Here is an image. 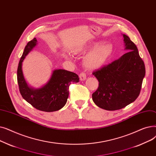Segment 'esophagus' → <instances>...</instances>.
<instances>
[{"mask_svg":"<svg viewBox=\"0 0 156 156\" xmlns=\"http://www.w3.org/2000/svg\"><path fill=\"white\" fill-rule=\"evenodd\" d=\"M79 78L80 80H85L86 79V75L84 73H80L79 74Z\"/></svg>","mask_w":156,"mask_h":156,"instance_id":"34e87169","label":"esophagus"}]
</instances>
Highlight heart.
Masks as SVG:
<instances>
[{"label": "heart", "mask_w": 156, "mask_h": 156, "mask_svg": "<svg viewBox=\"0 0 156 156\" xmlns=\"http://www.w3.org/2000/svg\"><path fill=\"white\" fill-rule=\"evenodd\" d=\"M95 44H88L85 47H83L76 51L77 53H84L91 49ZM114 51V46L111 43L103 42L99 43L85 56L83 60V63L85 67L90 70H95L101 68L107 62ZM65 58L71 57L70 54H66Z\"/></svg>", "instance_id": "1"}]
</instances>
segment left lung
Wrapping results in <instances>:
<instances>
[{
    "mask_svg": "<svg viewBox=\"0 0 156 156\" xmlns=\"http://www.w3.org/2000/svg\"><path fill=\"white\" fill-rule=\"evenodd\" d=\"M122 36L127 53L93 73L99 82L98 90L92 94L93 100L107 110H119L134 101L145 75L144 62L136 46L128 36Z\"/></svg>",
    "mask_w": 156,
    "mask_h": 156,
    "instance_id": "8db88e82",
    "label": "left lung"
}]
</instances>
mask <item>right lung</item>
Returning a JSON list of instances; mask_svg holds the SVG:
<instances>
[{
    "mask_svg": "<svg viewBox=\"0 0 156 156\" xmlns=\"http://www.w3.org/2000/svg\"><path fill=\"white\" fill-rule=\"evenodd\" d=\"M38 44L34 38L28 42L20 60L17 70V79L20 91L23 98L36 109L44 112H55L62 108L69 97V87L72 83H78L76 73L63 69L53 70L48 82L39 87L30 86L25 79L22 65L26 56Z\"/></svg>",
    "mask_w": 156,
    "mask_h": 156,
    "instance_id": "obj_1",
    "label": "right lung"
}]
</instances>
